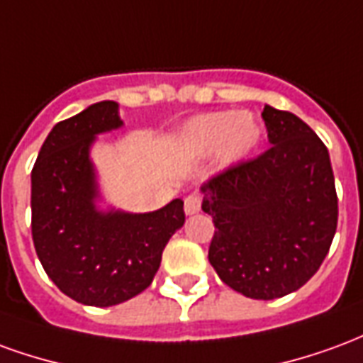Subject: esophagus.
I'll return each instance as SVG.
<instances>
[{
    "label": "esophagus",
    "instance_id": "34e87169",
    "mask_svg": "<svg viewBox=\"0 0 363 363\" xmlns=\"http://www.w3.org/2000/svg\"><path fill=\"white\" fill-rule=\"evenodd\" d=\"M200 206H202V198L198 196V194H190V196L184 198V213L186 216L200 212Z\"/></svg>",
    "mask_w": 363,
    "mask_h": 363
}]
</instances>
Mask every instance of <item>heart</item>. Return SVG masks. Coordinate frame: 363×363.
Wrapping results in <instances>:
<instances>
[{"label": "heart", "mask_w": 363, "mask_h": 363, "mask_svg": "<svg viewBox=\"0 0 363 363\" xmlns=\"http://www.w3.org/2000/svg\"><path fill=\"white\" fill-rule=\"evenodd\" d=\"M262 124L251 112H210L190 120L181 134L182 150L190 155H208L216 150L221 169L243 163L259 150Z\"/></svg>", "instance_id": "heart-1"}]
</instances>
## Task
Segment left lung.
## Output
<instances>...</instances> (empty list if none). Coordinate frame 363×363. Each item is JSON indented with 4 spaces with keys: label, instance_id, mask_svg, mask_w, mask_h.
Here are the masks:
<instances>
[{
    "label": "left lung",
    "instance_id": "left-lung-1",
    "mask_svg": "<svg viewBox=\"0 0 363 363\" xmlns=\"http://www.w3.org/2000/svg\"><path fill=\"white\" fill-rule=\"evenodd\" d=\"M270 150L202 186L212 216L208 260L223 284L251 299H276L309 281L338 221L330 157L296 114L264 104Z\"/></svg>",
    "mask_w": 363,
    "mask_h": 363
}]
</instances>
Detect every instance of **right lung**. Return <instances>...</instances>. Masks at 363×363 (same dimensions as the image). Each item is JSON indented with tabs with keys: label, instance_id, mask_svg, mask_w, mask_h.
<instances>
[{
	"label": "right lung",
	"instance_id": "add662e5",
	"mask_svg": "<svg viewBox=\"0 0 363 363\" xmlns=\"http://www.w3.org/2000/svg\"><path fill=\"white\" fill-rule=\"evenodd\" d=\"M124 126L118 103L101 101L52 128L30 173L33 241L60 291L111 307L153 281L161 255L184 225L181 198L155 212L103 208L91 150L96 135Z\"/></svg>",
	"mask_w": 363,
	"mask_h": 363
}]
</instances>
